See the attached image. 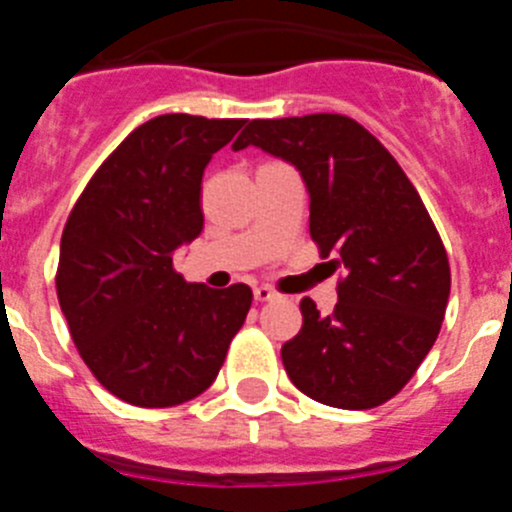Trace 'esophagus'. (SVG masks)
Wrapping results in <instances>:
<instances>
[{
  "label": "esophagus",
  "instance_id": "obj_1",
  "mask_svg": "<svg viewBox=\"0 0 512 512\" xmlns=\"http://www.w3.org/2000/svg\"><path fill=\"white\" fill-rule=\"evenodd\" d=\"M253 297H256V302L279 300V295L271 287H256V289H253Z\"/></svg>",
  "mask_w": 512,
  "mask_h": 512
}]
</instances>
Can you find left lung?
<instances>
[{"label":"left lung","instance_id":"left-lung-1","mask_svg":"<svg viewBox=\"0 0 512 512\" xmlns=\"http://www.w3.org/2000/svg\"><path fill=\"white\" fill-rule=\"evenodd\" d=\"M248 146L300 171L312 241L343 271L330 315L300 302L284 369L330 408H377L410 382L441 330L451 271L436 225L392 153L351 117L251 120L233 151Z\"/></svg>","mask_w":512,"mask_h":512}]
</instances>
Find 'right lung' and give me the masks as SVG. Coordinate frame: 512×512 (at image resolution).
<instances>
[{"label": "right lung", "instance_id": "obj_1", "mask_svg": "<svg viewBox=\"0 0 512 512\" xmlns=\"http://www.w3.org/2000/svg\"><path fill=\"white\" fill-rule=\"evenodd\" d=\"M246 120L158 115L92 176L61 235L56 289L71 338L104 390L174 408L215 382L251 289H212L174 271L202 233V174Z\"/></svg>", "mask_w": 512, "mask_h": 512}]
</instances>
